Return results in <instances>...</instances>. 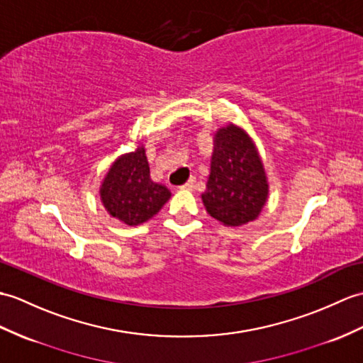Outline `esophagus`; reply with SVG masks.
I'll return each mask as SVG.
<instances>
[{
  "label": "esophagus",
  "instance_id": "esophagus-1",
  "mask_svg": "<svg viewBox=\"0 0 363 363\" xmlns=\"http://www.w3.org/2000/svg\"><path fill=\"white\" fill-rule=\"evenodd\" d=\"M195 182H196L195 178H190L187 182H185V184L182 185V189H185V190H193V189H195Z\"/></svg>",
  "mask_w": 363,
  "mask_h": 363
}]
</instances>
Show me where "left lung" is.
I'll return each instance as SVG.
<instances>
[{"label": "left lung", "instance_id": "left-lung-1", "mask_svg": "<svg viewBox=\"0 0 363 363\" xmlns=\"http://www.w3.org/2000/svg\"><path fill=\"white\" fill-rule=\"evenodd\" d=\"M267 196V176L255 142L233 123L218 128L201 195L207 213L227 227H240L257 220Z\"/></svg>", "mask_w": 363, "mask_h": 363}]
</instances>
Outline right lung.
Segmentation results:
<instances>
[{
	"label": "right lung",
	"mask_w": 363,
	"mask_h": 363,
	"mask_svg": "<svg viewBox=\"0 0 363 363\" xmlns=\"http://www.w3.org/2000/svg\"><path fill=\"white\" fill-rule=\"evenodd\" d=\"M170 196L165 185L151 181L143 145L117 157L100 185V201L106 212L126 225L147 223Z\"/></svg>",
	"instance_id": "add662e5"
}]
</instances>
